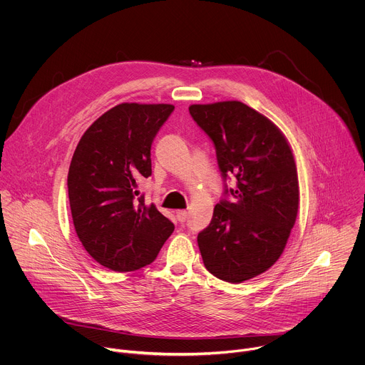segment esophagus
<instances>
[{"label": "esophagus", "mask_w": 365, "mask_h": 365, "mask_svg": "<svg viewBox=\"0 0 365 365\" xmlns=\"http://www.w3.org/2000/svg\"><path fill=\"white\" fill-rule=\"evenodd\" d=\"M176 218H178V221L180 224H183L186 221V218H187V211H178L176 212Z\"/></svg>", "instance_id": "34e87169"}]
</instances>
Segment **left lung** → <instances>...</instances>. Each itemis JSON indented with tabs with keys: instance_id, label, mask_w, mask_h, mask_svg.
Instances as JSON below:
<instances>
[{
	"instance_id": "obj_1",
	"label": "left lung",
	"mask_w": 365,
	"mask_h": 365,
	"mask_svg": "<svg viewBox=\"0 0 365 365\" xmlns=\"http://www.w3.org/2000/svg\"><path fill=\"white\" fill-rule=\"evenodd\" d=\"M189 113L212 138L224 178L237 179L235 202L215 205L197 235L203 264L224 282L242 283L267 272L287 244L300 202L294 154L272 120L240 101L193 103Z\"/></svg>"
}]
</instances>
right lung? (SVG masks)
<instances>
[{
	"instance_id": "right-lung-1",
	"label": "right lung",
	"mask_w": 365,
	"mask_h": 365,
	"mask_svg": "<svg viewBox=\"0 0 365 365\" xmlns=\"http://www.w3.org/2000/svg\"><path fill=\"white\" fill-rule=\"evenodd\" d=\"M175 110L170 103L123 102L81 137L68 173L73 227L88 254L114 272L154 262L175 225L135 196L151 175L153 138Z\"/></svg>"
}]
</instances>
